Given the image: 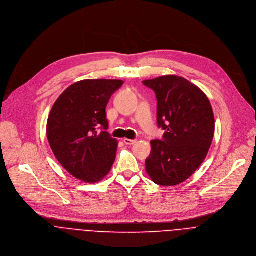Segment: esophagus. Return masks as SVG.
<instances>
[{
    "label": "esophagus",
    "mask_w": 256,
    "mask_h": 256,
    "mask_svg": "<svg viewBox=\"0 0 256 256\" xmlns=\"http://www.w3.org/2000/svg\"><path fill=\"white\" fill-rule=\"evenodd\" d=\"M123 141L127 145H133V144H135L137 142V140H135V139H128V138H125Z\"/></svg>",
    "instance_id": "1"
}]
</instances>
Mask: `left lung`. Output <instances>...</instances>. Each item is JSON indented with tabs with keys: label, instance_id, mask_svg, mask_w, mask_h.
Listing matches in <instances>:
<instances>
[{
	"label": "left lung",
	"instance_id": "left-lung-1",
	"mask_svg": "<svg viewBox=\"0 0 256 256\" xmlns=\"http://www.w3.org/2000/svg\"><path fill=\"white\" fill-rule=\"evenodd\" d=\"M158 98V124L162 140L151 141L146 172L160 186L188 180L205 160L211 147L215 119L208 96L188 80L164 76L142 82Z\"/></svg>",
	"mask_w": 256,
	"mask_h": 256
}]
</instances>
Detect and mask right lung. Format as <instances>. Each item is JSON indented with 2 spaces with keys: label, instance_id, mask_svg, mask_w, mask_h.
<instances>
[{
  "label": "right lung",
  "instance_id": "obj_1",
  "mask_svg": "<svg viewBox=\"0 0 256 256\" xmlns=\"http://www.w3.org/2000/svg\"><path fill=\"white\" fill-rule=\"evenodd\" d=\"M123 84L120 80L78 82L60 96L50 111L49 145L58 162L78 180L98 182L112 168L118 141L107 132L106 107Z\"/></svg>",
  "mask_w": 256,
  "mask_h": 256
}]
</instances>
